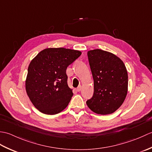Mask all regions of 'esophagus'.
<instances>
[{
	"label": "esophagus",
	"instance_id": "34e87169",
	"mask_svg": "<svg viewBox=\"0 0 152 152\" xmlns=\"http://www.w3.org/2000/svg\"><path fill=\"white\" fill-rule=\"evenodd\" d=\"M81 89H82V86L81 85H80L78 88H77V91H81Z\"/></svg>",
	"mask_w": 152,
	"mask_h": 152
}]
</instances>
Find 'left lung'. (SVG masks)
<instances>
[{"mask_svg": "<svg viewBox=\"0 0 152 152\" xmlns=\"http://www.w3.org/2000/svg\"><path fill=\"white\" fill-rule=\"evenodd\" d=\"M88 56L94 92L87 105L96 114H112L120 107L127 95V69L119 57L108 51L93 50L88 51Z\"/></svg>", "mask_w": 152, "mask_h": 152, "instance_id": "left-lung-1", "label": "left lung"}]
</instances>
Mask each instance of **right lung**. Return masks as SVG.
<instances>
[{
	"label": "right lung",
	"mask_w": 152,
	"mask_h": 152,
	"mask_svg": "<svg viewBox=\"0 0 152 152\" xmlns=\"http://www.w3.org/2000/svg\"><path fill=\"white\" fill-rule=\"evenodd\" d=\"M80 51L47 48L31 61L25 82L27 95L35 108L45 114L59 113L73 96L66 70L81 56Z\"/></svg>",
	"instance_id": "right-lung-1"
}]
</instances>
